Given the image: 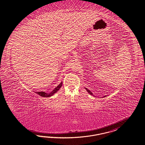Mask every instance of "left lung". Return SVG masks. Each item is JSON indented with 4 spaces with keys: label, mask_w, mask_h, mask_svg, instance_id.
Wrapping results in <instances>:
<instances>
[{
    "label": "left lung",
    "mask_w": 145,
    "mask_h": 145,
    "mask_svg": "<svg viewBox=\"0 0 145 145\" xmlns=\"http://www.w3.org/2000/svg\"><path fill=\"white\" fill-rule=\"evenodd\" d=\"M85 89H86V91H88V92H89V94H91V95H93V96H94V95H93V93H92V92H91L90 91V90H88V89L87 88H85ZM106 97V95H105V96H104L103 97Z\"/></svg>",
    "instance_id": "obj_1"
}]
</instances>
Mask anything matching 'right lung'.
<instances>
[{
    "label": "right lung",
    "instance_id": "obj_1",
    "mask_svg": "<svg viewBox=\"0 0 145 145\" xmlns=\"http://www.w3.org/2000/svg\"><path fill=\"white\" fill-rule=\"evenodd\" d=\"M62 86V82L58 86L56 87L55 89L53 90L52 92H51L50 93H46V92H36V93L39 94L40 96H42L43 97H50L52 96L56 92H57L59 89L61 88Z\"/></svg>",
    "mask_w": 145,
    "mask_h": 145
}]
</instances>
